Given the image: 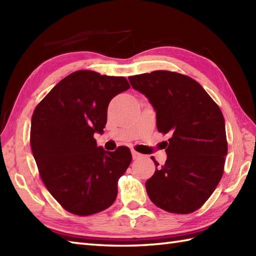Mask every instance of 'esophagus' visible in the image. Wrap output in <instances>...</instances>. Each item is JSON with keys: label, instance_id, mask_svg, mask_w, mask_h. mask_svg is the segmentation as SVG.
Instances as JSON below:
<instances>
[{"label": "esophagus", "instance_id": "esophagus-1", "mask_svg": "<svg viewBox=\"0 0 256 256\" xmlns=\"http://www.w3.org/2000/svg\"><path fill=\"white\" fill-rule=\"evenodd\" d=\"M132 157H133V160H138V158H140V157H142V154H140L135 150H132Z\"/></svg>", "mask_w": 256, "mask_h": 256}]
</instances>
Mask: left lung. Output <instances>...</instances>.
Returning <instances> with one entry per match:
<instances>
[{"label": "left lung", "instance_id": "obj_1", "mask_svg": "<svg viewBox=\"0 0 256 256\" xmlns=\"http://www.w3.org/2000/svg\"><path fill=\"white\" fill-rule=\"evenodd\" d=\"M133 89L148 98L156 112L158 132L168 140L167 160L145 182L150 199L172 214L199 209L224 174L228 154L222 112L197 81L157 70L128 77Z\"/></svg>", "mask_w": 256, "mask_h": 256}]
</instances>
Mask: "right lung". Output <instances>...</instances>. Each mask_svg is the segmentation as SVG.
Returning a JSON list of instances; mask_svg holds the SVG:
<instances>
[{"mask_svg":"<svg viewBox=\"0 0 256 256\" xmlns=\"http://www.w3.org/2000/svg\"><path fill=\"white\" fill-rule=\"evenodd\" d=\"M128 88L124 77L79 70L59 81L32 113L30 146L42 180L70 214H98L116 199L131 150L98 148L94 135L103 133L108 103Z\"/></svg>","mask_w":256,"mask_h":256,"instance_id":"right-lung-1","label":"right lung"}]
</instances>
